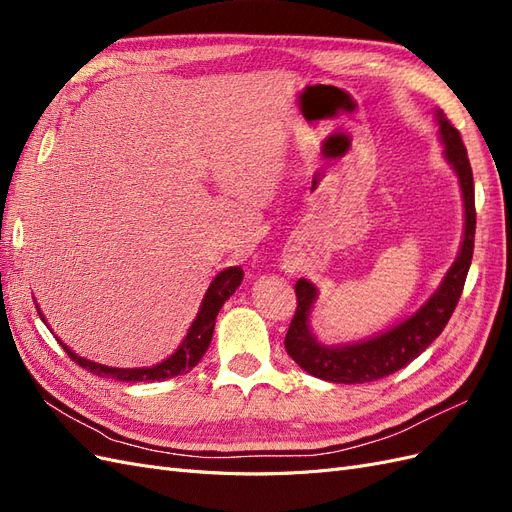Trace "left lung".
<instances>
[{
    "label": "left lung",
    "mask_w": 512,
    "mask_h": 512,
    "mask_svg": "<svg viewBox=\"0 0 512 512\" xmlns=\"http://www.w3.org/2000/svg\"><path fill=\"white\" fill-rule=\"evenodd\" d=\"M436 119L440 126V138L444 143V158L459 177L463 213H466V228H463V243L457 260L444 275L440 288L431 294L427 303L416 314H412L404 322H399L397 327L382 335L369 337L365 342L342 346L318 344L316 335L309 329V312H312L314 301L318 299V290L312 282L301 277L294 284V292H297V312H294V318L288 327L284 346L286 352L292 356V361L305 369L307 374L339 384H363L386 378L414 361L444 331L446 322L451 320L461 297L463 284H466L474 254V179L468 151L463 147L459 130L446 119L440 108L436 111Z\"/></svg>",
    "instance_id": "8db88e82"
}]
</instances>
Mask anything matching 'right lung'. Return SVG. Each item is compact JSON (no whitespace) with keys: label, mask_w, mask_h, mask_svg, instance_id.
<instances>
[{"label":"right lung","mask_w":512,"mask_h":512,"mask_svg":"<svg viewBox=\"0 0 512 512\" xmlns=\"http://www.w3.org/2000/svg\"><path fill=\"white\" fill-rule=\"evenodd\" d=\"M243 282V271L241 267H228L222 273L215 275V280L209 284L205 299L200 303L198 314L192 322V327L188 329V335L181 342V346L168 356L166 361L153 365V367H134V369H121V367H108V365H100L94 361H87L83 356L74 354L61 339H57L59 346L68 352L70 359L81 365L83 369L91 371L100 378H113V380H121V382H160V380H168L175 378L181 374H188L192 367L198 365V361L203 359V354L207 352L211 337H213V327H215V318H218V312L222 309V305L235 294V290L241 286ZM38 316L44 320L40 307ZM46 322V320H44Z\"/></svg>","instance_id":"right-lung-1"}]
</instances>
